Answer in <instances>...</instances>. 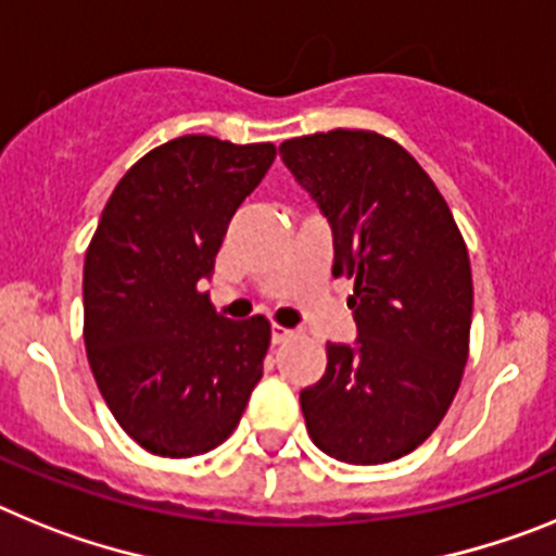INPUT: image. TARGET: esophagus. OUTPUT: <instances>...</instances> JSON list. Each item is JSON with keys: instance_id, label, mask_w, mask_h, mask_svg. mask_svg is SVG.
<instances>
[{"instance_id": "obj_1", "label": "esophagus", "mask_w": 556, "mask_h": 556, "mask_svg": "<svg viewBox=\"0 0 556 556\" xmlns=\"http://www.w3.org/2000/svg\"><path fill=\"white\" fill-rule=\"evenodd\" d=\"M293 336H296V332L288 330V327H279V325H274V330H271L274 344H285V341H291Z\"/></svg>"}]
</instances>
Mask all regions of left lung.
<instances>
[{
  "label": "left lung",
  "mask_w": 556,
  "mask_h": 556,
  "mask_svg": "<svg viewBox=\"0 0 556 556\" xmlns=\"http://www.w3.org/2000/svg\"><path fill=\"white\" fill-rule=\"evenodd\" d=\"M279 153L330 220L332 277L355 282L358 341L327 344L325 375L299 394L307 433L338 462L386 465L437 431L465 375V238L431 176L383 134L336 128Z\"/></svg>",
  "instance_id": "8db88e82"
}]
</instances>
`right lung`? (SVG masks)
Wrapping results in <instances>:
<instances>
[{"mask_svg":"<svg viewBox=\"0 0 556 556\" xmlns=\"http://www.w3.org/2000/svg\"><path fill=\"white\" fill-rule=\"evenodd\" d=\"M277 148L187 134L111 192L84 263V341L105 405L153 456L190 458L238 428L271 344L265 316L229 321L201 291L231 215Z\"/></svg>","mask_w":556,"mask_h":556,"instance_id":"right-lung-1","label":"right lung"}]
</instances>
